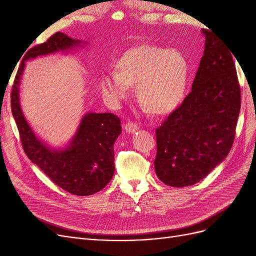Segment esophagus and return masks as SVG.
<instances>
[{
  "label": "esophagus",
  "mask_w": 256,
  "mask_h": 256,
  "mask_svg": "<svg viewBox=\"0 0 256 256\" xmlns=\"http://www.w3.org/2000/svg\"><path fill=\"white\" fill-rule=\"evenodd\" d=\"M125 129H126L127 132L134 134V132H136V130H138V124H136L134 122H128L125 125Z\"/></svg>",
  "instance_id": "34e87169"
}]
</instances>
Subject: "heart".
Listing matches in <instances>:
<instances>
[{
  "label": "heart",
  "instance_id": "1",
  "mask_svg": "<svg viewBox=\"0 0 256 256\" xmlns=\"http://www.w3.org/2000/svg\"><path fill=\"white\" fill-rule=\"evenodd\" d=\"M115 68L116 72L104 74L100 80L104 95L112 102L127 99L136 85L138 102L150 113H170L182 102L189 62L180 50L141 44L122 54Z\"/></svg>",
  "mask_w": 256,
  "mask_h": 256
}]
</instances>
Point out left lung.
<instances>
[{
  "label": "left lung",
  "instance_id": "1",
  "mask_svg": "<svg viewBox=\"0 0 256 256\" xmlns=\"http://www.w3.org/2000/svg\"><path fill=\"white\" fill-rule=\"evenodd\" d=\"M203 33L204 56L191 92L156 129L154 171L172 187L202 180L226 159L236 134L242 92L234 53L212 30Z\"/></svg>",
  "mask_w": 256,
  "mask_h": 256
}]
</instances>
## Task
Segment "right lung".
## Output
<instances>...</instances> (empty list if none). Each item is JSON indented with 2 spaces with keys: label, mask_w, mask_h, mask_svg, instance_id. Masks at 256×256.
Wrapping results in <instances>:
<instances>
[{
  "label": "right lung",
  "mask_w": 256,
  "mask_h": 256,
  "mask_svg": "<svg viewBox=\"0 0 256 256\" xmlns=\"http://www.w3.org/2000/svg\"><path fill=\"white\" fill-rule=\"evenodd\" d=\"M66 34L56 32L42 44L28 49L14 76L10 102L23 150L60 188L74 196H90L104 189L114 174V142L122 132L120 120L113 113H88L83 116L72 143L63 150H51L28 126L19 104V83L24 62L63 51L78 44Z\"/></svg>",
  "instance_id": "1"
}]
</instances>
